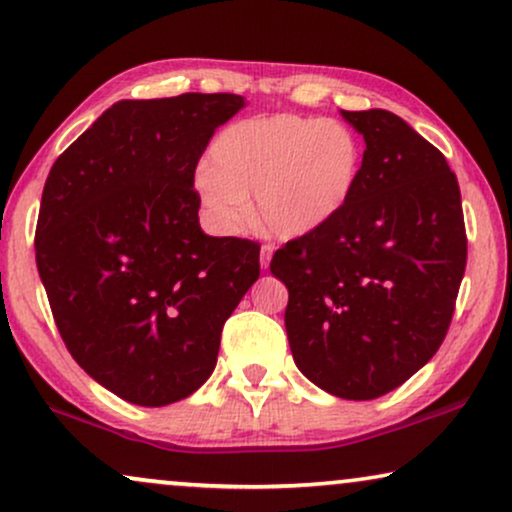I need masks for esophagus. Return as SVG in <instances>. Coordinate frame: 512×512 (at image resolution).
I'll use <instances>...</instances> for the list:
<instances>
[{
  "mask_svg": "<svg viewBox=\"0 0 512 512\" xmlns=\"http://www.w3.org/2000/svg\"><path fill=\"white\" fill-rule=\"evenodd\" d=\"M272 258V247H261V268L268 270Z\"/></svg>",
  "mask_w": 512,
  "mask_h": 512,
  "instance_id": "34e87169",
  "label": "esophagus"
}]
</instances>
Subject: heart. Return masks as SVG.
I'll return each instance as SVG.
<instances>
[{
    "label": "heart",
    "instance_id": "1",
    "mask_svg": "<svg viewBox=\"0 0 512 512\" xmlns=\"http://www.w3.org/2000/svg\"><path fill=\"white\" fill-rule=\"evenodd\" d=\"M195 170V191L221 230L249 219L277 237H303L345 212L359 186L363 144L338 118L251 116L223 128Z\"/></svg>",
    "mask_w": 512,
    "mask_h": 512
}]
</instances>
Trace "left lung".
<instances>
[{"label":"left lung","mask_w":512,"mask_h":512,"mask_svg":"<svg viewBox=\"0 0 512 512\" xmlns=\"http://www.w3.org/2000/svg\"><path fill=\"white\" fill-rule=\"evenodd\" d=\"M363 135L359 186L338 219L275 251L289 289L293 361L347 401H370L417 373L450 328L466 270L454 172L436 146L384 109L340 111Z\"/></svg>","instance_id":"obj_1"}]
</instances>
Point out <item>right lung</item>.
Returning a JSON list of instances; mask_svg holds the SVG:
<instances>
[{"instance_id":"1","label":"right lung","mask_w":512,"mask_h":512,"mask_svg":"<svg viewBox=\"0 0 512 512\" xmlns=\"http://www.w3.org/2000/svg\"><path fill=\"white\" fill-rule=\"evenodd\" d=\"M233 93L121 100L48 172L37 268L74 361L123 401L160 408L207 382L221 331L261 275L256 242L200 228L195 165Z\"/></svg>"}]
</instances>
